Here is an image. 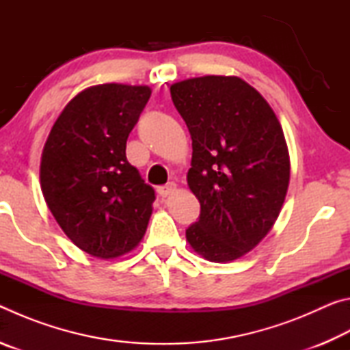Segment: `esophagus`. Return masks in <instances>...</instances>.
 Listing matches in <instances>:
<instances>
[{
    "label": "esophagus",
    "instance_id": "obj_1",
    "mask_svg": "<svg viewBox=\"0 0 350 350\" xmlns=\"http://www.w3.org/2000/svg\"><path fill=\"white\" fill-rule=\"evenodd\" d=\"M176 183L174 182H168L167 185H162V187H159L157 188V193H159V196L161 198H168L170 194H173L174 191H176Z\"/></svg>",
    "mask_w": 350,
    "mask_h": 350
}]
</instances>
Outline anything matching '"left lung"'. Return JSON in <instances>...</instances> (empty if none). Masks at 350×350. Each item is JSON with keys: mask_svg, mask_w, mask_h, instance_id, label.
I'll use <instances>...</instances> for the list:
<instances>
[{"mask_svg": "<svg viewBox=\"0 0 350 350\" xmlns=\"http://www.w3.org/2000/svg\"><path fill=\"white\" fill-rule=\"evenodd\" d=\"M170 92L193 140L187 180L200 204L187 241L213 262L234 260L265 238L286 199L290 159L281 123L239 77H198Z\"/></svg>", "mask_w": 350, "mask_h": 350, "instance_id": "1", "label": "left lung"}]
</instances>
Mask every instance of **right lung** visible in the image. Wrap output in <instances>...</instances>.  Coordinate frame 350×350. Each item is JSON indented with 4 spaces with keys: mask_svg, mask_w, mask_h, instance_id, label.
Returning a JSON list of instances; mask_svg holds the SVG:
<instances>
[{
    "mask_svg": "<svg viewBox=\"0 0 350 350\" xmlns=\"http://www.w3.org/2000/svg\"><path fill=\"white\" fill-rule=\"evenodd\" d=\"M150 96L148 86L88 88L46 140L40 167L46 204L68 238L92 256H122L146 232L156 196L126 161V140Z\"/></svg>",
    "mask_w": 350,
    "mask_h": 350,
    "instance_id": "add662e5",
    "label": "right lung"
}]
</instances>
